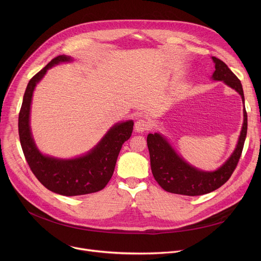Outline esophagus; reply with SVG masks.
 <instances>
[{
  "label": "esophagus",
  "mask_w": 261,
  "mask_h": 261,
  "mask_svg": "<svg viewBox=\"0 0 261 261\" xmlns=\"http://www.w3.org/2000/svg\"><path fill=\"white\" fill-rule=\"evenodd\" d=\"M151 128V125H150V122L147 119L144 118H139L138 120L135 121V125H134V129L136 132H144L147 131Z\"/></svg>",
  "instance_id": "1"
}]
</instances>
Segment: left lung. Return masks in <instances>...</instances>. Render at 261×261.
I'll use <instances>...</instances> for the list:
<instances>
[{
	"mask_svg": "<svg viewBox=\"0 0 261 261\" xmlns=\"http://www.w3.org/2000/svg\"><path fill=\"white\" fill-rule=\"evenodd\" d=\"M213 60L216 68L213 78L223 81L227 86L236 90L241 95L242 101L244 102L243 90L238 77L220 59L213 57ZM243 116V126L234 153L220 168L213 172L201 171L188 165L159 133L148 134L147 145L150 154V165L159 185L168 193L194 197L212 193L226 183L238 165L246 132H248V114L245 107Z\"/></svg>",
	"mask_w": 261,
	"mask_h": 261,
	"instance_id": "8db88e82",
	"label": "left lung"
}]
</instances>
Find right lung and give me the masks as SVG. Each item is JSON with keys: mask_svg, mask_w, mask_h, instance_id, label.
I'll use <instances>...</instances> for the list:
<instances>
[{"mask_svg": "<svg viewBox=\"0 0 261 261\" xmlns=\"http://www.w3.org/2000/svg\"><path fill=\"white\" fill-rule=\"evenodd\" d=\"M71 60L65 55L55 57L30 80L19 113L20 143L31 170L48 190L68 197L96 193L106 187L114 172L122 144L130 139L134 123L132 120L117 123L91 152L81 158L58 160L41 153L34 143L30 128L33 92L49 67Z\"/></svg>", "mask_w": 261, "mask_h": 261, "instance_id": "obj_1", "label": "right lung"}]
</instances>
